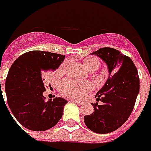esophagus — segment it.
Listing matches in <instances>:
<instances>
[{
  "label": "esophagus",
  "mask_w": 151,
  "mask_h": 151,
  "mask_svg": "<svg viewBox=\"0 0 151 151\" xmlns=\"http://www.w3.org/2000/svg\"><path fill=\"white\" fill-rule=\"evenodd\" d=\"M73 102H75V103H76L77 104H79V105H83V102H81V101H78V100H75V99H73V100H72Z\"/></svg>",
  "instance_id": "esophagus-1"
}]
</instances>
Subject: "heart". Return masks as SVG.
Wrapping results in <instances>:
<instances>
[{
    "label": "heart",
    "mask_w": 151,
    "mask_h": 151,
    "mask_svg": "<svg viewBox=\"0 0 151 151\" xmlns=\"http://www.w3.org/2000/svg\"><path fill=\"white\" fill-rule=\"evenodd\" d=\"M67 62L65 61L61 67L59 68L58 72H63L66 67ZM83 64L89 71L96 70L100 67V61L95 58H88L83 61ZM91 89V85L88 83H79L74 80H65L59 84V90L61 92L67 96L73 98L81 99L85 96L86 93Z\"/></svg>",
    "instance_id": "1"
}]
</instances>
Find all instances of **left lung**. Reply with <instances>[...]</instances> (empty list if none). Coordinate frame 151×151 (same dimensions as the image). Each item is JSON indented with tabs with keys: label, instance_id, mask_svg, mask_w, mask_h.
<instances>
[{
	"label": "left lung",
	"instance_id": "1",
	"mask_svg": "<svg viewBox=\"0 0 151 151\" xmlns=\"http://www.w3.org/2000/svg\"><path fill=\"white\" fill-rule=\"evenodd\" d=\"M92 55L105 62L109 76L95 96L102 103L92 104L94 111L84 116V122L93 132L106 134L121 127L130 116L139 92V79L132 59L116 49L103 47Z\"/></svg>",
	"mask_w": 151,
	"mask_h": 151
}]
</instances>
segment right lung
Listing matches in <instances>:
<instances>
[{"mask_svg":"<svg viewBox=\"0 0 151 151\" xmlns=\"http://www.w3.org/2000/svg\"><path fill=\"white\" fill-rule=\"evenodd\" d=\"M65 56L55 53L32 50L14 61L5 82L8 104L13 115L22 126L32 131L54 127L63 114L68 101L55 97L45 101L42 71H55Z\"/></svg>","mask_w":151,"mask_h":151,"instance_id":"1","label":"right lung"}]
</instances>
